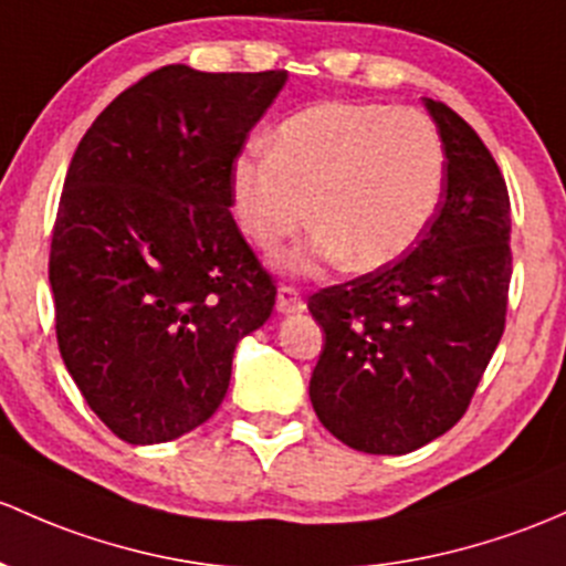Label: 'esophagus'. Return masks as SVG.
Wrapping results in <instances>:
<instances>
[{"instance_id":"1","label":"esophagus","mask_w":566,"mask_h":566,"mask_svg":"<svg viewBox=\"0 0 566 566\" xmlns=\"http://www.w3.org/2000/svg\"><path fill=\"white\" fill-rule=\"evenodd\" d=\"M276 308L282 314H295V312H303V308H306V303H303L298 290L290 287V284H282L276 293Z\"/></svg>"}]
</instances>
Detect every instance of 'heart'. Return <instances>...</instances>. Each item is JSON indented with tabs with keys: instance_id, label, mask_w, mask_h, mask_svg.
I'll list each match as a JSON object with an SVG mask.
<instances>
[{
	"instance_id": "heart-1",
	"label": "heart",
	"mask_w": 566,
	"mask_h": 566,
	"mask_svg": "<svg viewBox=\"0 0 566 566\" xmlns=\"http://www.w3.org/2000/svg\"><path fill=\"white\" fill-rule=\"evenodd\" d=\"M442 189L437 127L392 105H314L276 129L271 151L243 154L233 168L235 217L254 243L273 247L306 219L317 228L287 258L301 271L325 260L360 273L392 263L423 235Z\"/></svg>"
}]
</instances>
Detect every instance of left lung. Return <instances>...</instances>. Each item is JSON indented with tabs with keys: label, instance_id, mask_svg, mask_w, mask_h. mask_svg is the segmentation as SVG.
Returning <instances> with one entry per match:
<instances>
[{
	"label": "left lung",
	"instance_id": "8db88e82",
	"mask_svg": "<svg viewBox=\"0 0 566 566\" xmlns=\"http://www.w3.org/2000/svg\"><path fill=\"white\" fill-rule=\"evenodd\" d=\"M444 148L437 213L403 258L308 298L325 333L308 382L347 448L403 455L469 409L504 333L510 195L496 159L453 108L426 99Z\"/></svg>",
	"mask_w": 566,
	"mask_h": 566
}]
</instances>
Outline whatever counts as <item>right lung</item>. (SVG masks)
<instances>
[{
	"mask_svg": "<svg viewBox=\"0 0 566 566\" xmlns=\"http://www.w3.org/2000/svg\"><path fill=\"white\" fill-rule=\"evenodd\" d=\"M287 70L168 64L94 118L70 163L48 279L56 342L92 412L129 444L206 423L273 276L238 230L233 165Z\"/></svg>",
	"mask_w": 566,
	"mask_h": 566,
	"instance_id": "obj_1",
	"label": "right lung"
}]
</instances>
